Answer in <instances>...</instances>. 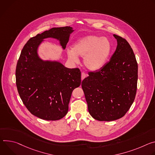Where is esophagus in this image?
<instances>
[{
	"instance_id": "1",
	"label": "esophagus",
	"mask_w": 155,
	"mask_h": 155,
	"mask_svg": "<svg viewBox=\"0 0 155 155\" xmlns=\"http://www.w3.org/2000/svg\"><path fill=\"white\" fill-rule=\"evenodd\" d=\"M86 76H87V75L85 74L84 73H81V79L83 80L85 77H86Z\"/></svg>"
}]
</instances>
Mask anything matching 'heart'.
Wrapping results in <instances>:
<instances>
[{"mask_svg": "<svg viewBox=\"0 0 155 155\" xmlns=\"http://www.w3.org/2000/svg\"><path fill=\"white\" fill-rule=\"evenodd\" d=\"M112 49V44L108 38L89 35L79 39L73 44V49L66 50V54L68 59L74 63L78 62L79 57H84L85 67L96 71L107 63Z\"/></svg>", "mask_w": 155, "mask_h": 155, "instance_id": "obj_1", "label": "heart"}]
</instances>
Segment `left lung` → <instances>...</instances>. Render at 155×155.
I'll list each match as a JSON object with an SVG mask.
<instances>
[{
  "instance_id": "8db88e82",
  "label": "left lung",
  "mask_w": 155,
  "mask_h": 155,
  "mask_svg": "<svg viewBox=\"0 0 155 155\" xmlns=\"http://www.w3.org/2000/svg\"><path fill=\"white\" fill-rule=\"evenodd\" d=\"M117 47L110 61L95 73H89L81 86L92 117L111 121L122 117L135 97L138 65L127 41L113 34Z\"/></svg>"
}]
</instances>
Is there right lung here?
<instances>
[{
	"label": "right lung",
	"instance_id": "right-lung-1",
	"mask_svg": "<svg viewBox=\"0 0 155 155\" xmlns=\"http://www.w3.org/2000/svg\"><path fill=\"white\" fill-rule=\"evenodd\" d=\"M72 27L53 28L31 38L23 48L16 68V84L24 105L42 119L56 121L68 113L73 91L81 82L78 68L65 67L58 60H43L39 48L44 39L57 40L64 50Z\"/></svg>",
	"mask_w": 155,
	"mask_h": 155
}]
</instances>
